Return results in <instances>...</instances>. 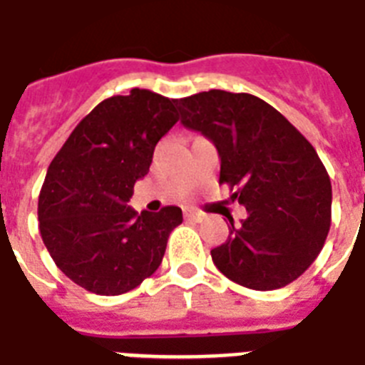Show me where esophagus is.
Returning a JSON list of instances; mask_svg holds the SVG:
<instances>
[{
    "mask_svg": "<svg viewBox=\"0 0 365 365\" xmlns=\"http://www.w3.org/2000/svg\"><path fill=\"white\" fill-rule=\"evenodd\" d=\"M185 219H191V221H200L202 219V213L200 212H195V210H185Z\"/></svg>",
    "mask_w": 365,
    "mask_h": 365,
    "instance_id": "34e87169",
    "label": "esophagus"
}]
</instances>
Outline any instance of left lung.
<instances>
[{
  "mask_svg": "<svg viewBox=\"0 0 365 365\" xmlns=\"http://www.w3.org/2000/svg\"><path fill=\"white\" fill-rule=\"evenodd\" d=\"M182 125L217 148L219 183L247 217L212 250L230 281L274 290L298 279L330 230L331 183L315 148L285 115L250 93L210 90L178 99Z\"/></svg>",
  "mask_w": 365,
  "mask_h": 365,
  "instance_id": "8db88e82",
  "label": "left lung"
}]
</instances>
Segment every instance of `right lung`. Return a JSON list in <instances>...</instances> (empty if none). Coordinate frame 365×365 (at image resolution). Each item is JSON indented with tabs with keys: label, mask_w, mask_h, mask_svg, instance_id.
<instances>
[{
	"label": "right lung",
	"mask_w": 365,
	"mask_h": 365,
	"mask_svg": "<svg viewBox=\"0 0 365 365\" xmlns=\"http://www.w3.org/2000/svg\"><path fill=\"white\" fill-rule=\"evenodd\" d=\"M176 121V99L135 88L99 103L50 163L38 230L56 266L82 289L123 294L161 264L182 210L136 213L127 202Z\"/></svg>",
	"instance_id": "1"
}]
</instances>
